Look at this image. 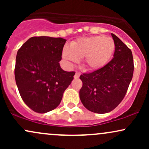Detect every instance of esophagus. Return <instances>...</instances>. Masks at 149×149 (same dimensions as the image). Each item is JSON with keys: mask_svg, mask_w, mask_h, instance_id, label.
Masks as SVG:
<instances>
[{"mask_svg": "<svg viewBox=\"0 0 149 149\" xmlns=\"http://www.w3.org/2000/svg\"><path fill=\"white\" fill-rule=\"evenodd\" d=\"M79 77H80V73L76 72V74H75V76H74V78L75 79H77V78H78Z\"/></svg>", "mask_w": 149, "mask_h": 149, "instance_id": "34e87169", "label": "esophagus"}]
</instances>
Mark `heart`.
I'll return each instance as SVG.
<instances>
[{"label":"heart","instance_id":"obj_1","mask_svg":"<svg viewBox=\"0 0 149 149\" xmlns=\"http://www.w3.org/2000/svg\"><path fill=\"white\" fill-rule=\"evenodd\" d=\"M115 50V42L110 37L97 36L83 38L71 44V49L63 50V57L66 61L77 62L83 58V64L89 70L102 68L110 60Z\"/></svg>","mask_w":149,"mask_h":149}]
</instances>
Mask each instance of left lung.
<instances>
[{
    "label": "left lung",
    "mask_w": 149,
    "mask_h": 149,
    "mask_svg": "<svg viewBox=\"0 0 149 149\" xmlns=\"http://www.w3.org/2000/svg\"><path fill=\"white\" fill-rule=\"evenodd\" d=\"M113 58L105 66L80 76L83 86L79 95L83 106L90 111L106 113L113 110L122 102L127 91L134 71L130 49L116 35Z\"/></svg>",
    "instance_id": "obj_1"
}]
</instances>
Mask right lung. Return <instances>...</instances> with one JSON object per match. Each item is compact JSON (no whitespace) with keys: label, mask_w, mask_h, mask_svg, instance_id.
<instances>
[{"label":"right lung","mask_w":149,"mask_h":149,"mask_svg":"<svg viewBox=\"0 0 149 149\" xmlns=\"http://www.w3.org/2000/svg\"><path fill=\"white\" fill-rule=\"evenodd\" d=\"M66 39L30 38L17 53L15 77L20 96L33 111L45 113L56 109L71 84L74 71L61 68Z\"/></svg>","instance_id":"1"}]
</instances>
